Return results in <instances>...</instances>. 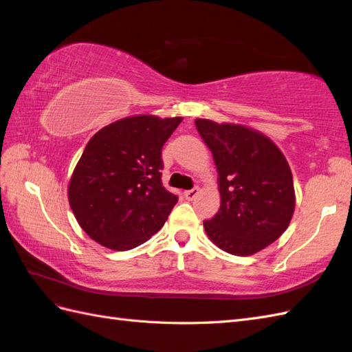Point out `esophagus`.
<instances>
[{"label":"esophagus","instance_id":"obj_1","mask_svg":"<svg viewBox=\"0 0 352 352\" xmlns=\"http://www.w3.org/2000/svg\"><path fill=\"white\" fill-rule=\"evenodd\" d=\"M198 194H199V188H194V189H190V190H186V192H185V198H186L188 201H192V199L197 198Z\"/></svg>","mask_w":352,"mask_h":352}]
</instances>
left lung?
I'll return each instance as SVG.
<instances>
[{
	"mask_svg": "<svg viewBox=\"0 0 352 352\" xmlns=\"http://www.w3.org/2000/svg\"><path fill=\"white\" fill-rule=\"evenodd\" d=\"M217 168L220 210L204 221L210 241L232 255H252L279 239L295 210L291 167L269 136L239 123L197 119Z\"/></svg>",
	"mask_w": 352,
	"mask_h": 352,
	"instance_id": "left-lung-1",
	"label": "left lung"
}]
</instances>
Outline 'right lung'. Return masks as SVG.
I'll list each match as a JSON object with an SVG mask.
<instances>
[{"mask_svg":"<svg viewBox=\"0 0 352 352\" xmlns=\"http://www.w3.org/2000/svg\"><path fill=\"white\" fill-rule=\"evenodd\" d=\"M182 117H124L85 146L69 180L79 226L102 247L127 251L163 228L177 197L162 182V148Z\"/></svg>","mask_w":352,"mask_h":352,"instance_id":"right-lung-1","label":"right lung"}]
</instances>
